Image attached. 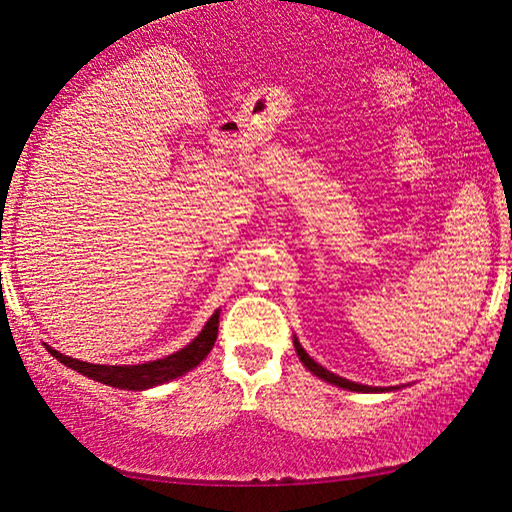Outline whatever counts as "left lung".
Returning a JSON list of instances; mask_svg holds the SVG:
<instances>
[{"instance_id": "left-lung-1", "label": "left lung", "mask_w": 512, "mask_h": 512, "mask_svg": "<svg viewBox=\"0 0 512 512\" xmlns=\"http://www.w3.org/2000/svg\"><path fill=\"white\" fill-rule=\"evenodd\" d=\"M294 347H296V354H299L301 363L308 368L312 375H317L319 379L329 381V384H335L340 388H347V391H356V393H375V391H384V388H375V386H363V384H356V381H349V379H342L338 375H333V372H329L326 368H322V365L312 361V358L305 354V349L299 345V340H294Z\"/></svg>"}]
</instances>
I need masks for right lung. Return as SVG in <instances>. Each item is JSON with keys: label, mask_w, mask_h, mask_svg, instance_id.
<instances>
[{"label": "right lung", "mask_w": 512, "mask_h": 512, "mask_svg": "<svg viewBox=\"0 0 512 512\" xmlns=\"http://www.w3.org/2000/svg\"><path fill=\"white\" fill-rule=\"evenodd\" d=\"M218 317L220 312L216 310L211 319L204 326L202 333L197 338L181 349V352L158 358V361H149L142 365H96V363H85L78 361V358L59 354L57 349H50L48 352L57 358L59 363H64L66 368H73L80 375H85L94 381H101V384H108L112 388H124V391H144V388L165 384V381L177 379L186 375L188 370H193L195 365H200L207 354L213 349V342L218 338Z\"/></svg>", "instance_id": "1"}]
</instances>
